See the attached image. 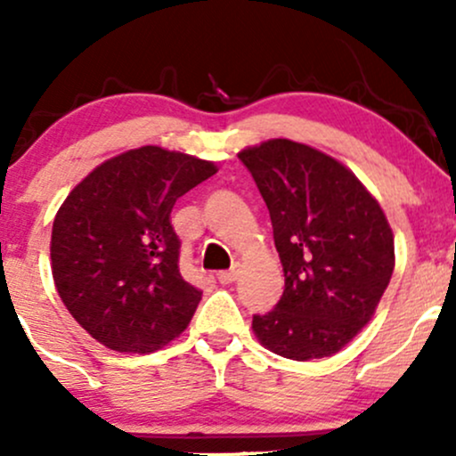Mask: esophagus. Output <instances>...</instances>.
Returning a JSON list of instances; mask_svg holds the SVG:
<instances>
[{
    "mask_svg": "<svg viewBox=\"0 0 456 456\" xmlns=\"http://www.w3.org/2000/svg\"><path fill=\"white\" fill-rule=\"evenodd\" d=\"M216 279L221 285H232V282L238 281V272L235 270H229V272H218Z\"/></svg>",
    "mask_w": 456,
    "mask_h": 456,
    "instance_id": "34e87169",
    "label": "esophagus"
}]
</instances>
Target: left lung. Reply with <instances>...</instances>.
<instances>
[{
  "label": "left lung",
  "mask_w": 456,
  "mask_h": 456,
  "mask_svg": "<svg viewBox=\"0 0 456 456\" xmlns=\"http://www.w3.org/2000/svg\"><path fill=\"white\" fill-rule=\"evenodd\" d=\"M270 210L285 291L253 317L257 341L306 362L341 352L375 315L395 270V235L378 199L343 162L270 139L238 154Z\"/></svg>",
  "instance_id": "obj_1"
}]
</instances>
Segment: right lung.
I'll use <instances>...</instances> for the list:
<instances>
[{"label":"right lung","mask_w":456,"mask_h":456,"mask_svg":"<svg viewBox=\"0 0 456 456\" xmlns=\"http://www.w3.org/2000/svg\"><path fill=\"white\" fill-rule=\"evenodd\" d=\"M216 171L210 160L143 145L104 160L61 203L51 232L55 289L104 347L150 354L191 323L201 291L180 274L171 210Z\"/></svg>","instance_id":"obj_1"}]
</instances>
